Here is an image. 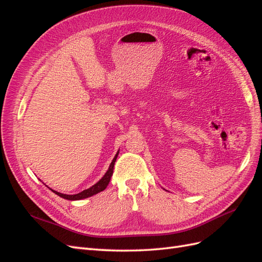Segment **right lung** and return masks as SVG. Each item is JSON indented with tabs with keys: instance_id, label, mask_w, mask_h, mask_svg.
Segmentation results:
<instances>
[{
	"instance_id": "add662e5",
	"label": "right lung",
	"mask_w": 262,
	"mask_h": 262,
	"mask_svg": "<svg viewBox=\"0 0 262 262\" xmlns=\"http://www.w3.org/2000/svg\"><path fill=\"white\" fill-rule=\"evenodd\" d=\"M118 154L119 152L116 154V156L114 157V160L112 162V164H110L108 170L106 171V173L104 175V177H102L98 182H96L94 186H92L91 188L86 189V190H83L82 192L80 193H76V194H63V193H60L58 191H54V190H52V191L58 194L59 196L63 198V199H67V200H71V201H74V200H82V199H86V198L89 196H92L94 194H96L98 192H101L102 190H105L109 184L110 181V178H112L113 176V172H114V166H115V163H116V160L118 157Z\"/></svg>"
}]
</instances>
